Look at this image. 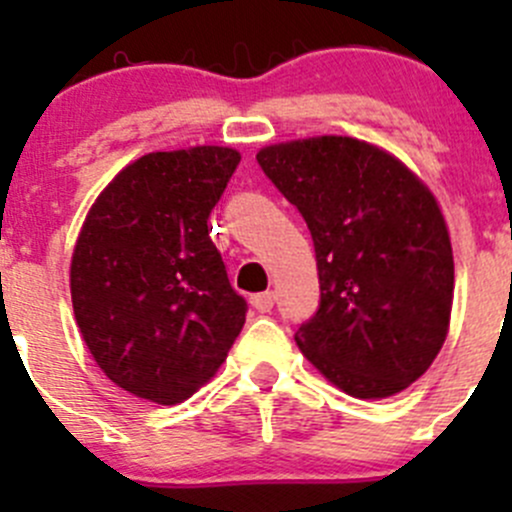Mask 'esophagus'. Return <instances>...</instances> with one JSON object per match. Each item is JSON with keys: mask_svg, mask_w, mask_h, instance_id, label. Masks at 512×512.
<instances>
[{"mask_svg": "<svg viewBox=\"0 0 512 512\" xmlns=\"http://www.w3.org/2000/svg\"><path fill=\"white\" fill-rule=\"evenodd\" d=\"M250 304L257 309V312H272L275 307V292H260V294H252Z\"/></svg>", "mask_w": 512, "mask_h": 512, "instance_id": "34e87169", "label": "esophagus"}]
</instances>
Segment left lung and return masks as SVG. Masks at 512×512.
<instances>
[{
	"instance_id": "8db88e82",
	"label": "left lung",
	"mask_w": 512,
	"mask_h": 512,
	"mask_svg": "<svg viewBox=\"0 0 512 512\" xmlns=\"http://www.w3.org/2000/svg\"><path fill=\"white\" fill-rule=\"evenodd\" d=\"M257 163L312 232L322 302L297 347L354 399L409 389L451 324L453 250L436 195L389 151L349 136L272 143Z\"/></svg>"
}]
</instances>
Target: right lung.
<instances>
[{
  "mask_svg": "<svg viewBox=\"0 0 512 512\" xmlns=\"http://www.w3.org/2000/svg\"><path fill=\"white\" fill-rule=\"evenodd\" d=\"M237 163L227 146L148 153L86 213L69 270L74 317L103 374L138 399L183 404L245 324L208 225Z\"/></svg>",
  "mask_w": 512,
  "mask_h": 512,
  "instance_id": "1",
  "label": "right lung"
}]
</instances>
